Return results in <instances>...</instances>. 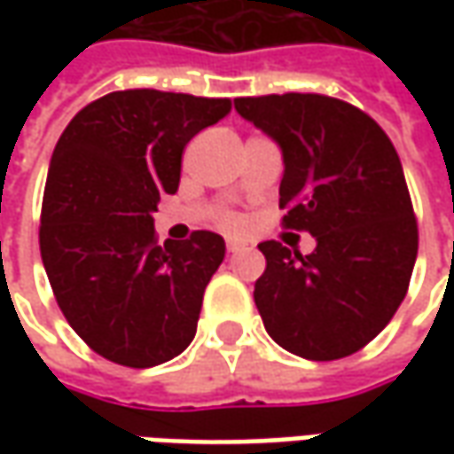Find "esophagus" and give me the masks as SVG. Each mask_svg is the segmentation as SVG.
Masks as SVG:
<instances>
[{
    "label": "esophagus",
    "instance_id": "esophagus-1",
    "mask_svg": "<svg viewBox=\"0 0 454 454\" xmlns=\"http://www.w3.org/2000/svg\"><path fill=\"white\" fill-rule=\"evenodd\" d=\"M239 250H245V242H239V239H227V253H239Z\"/></svg>",
    "mask_w": 454,
    "mask_h": 454
}]
</instances>
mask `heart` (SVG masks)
I'll use <instances>...</instances> for the list:
<instances>
[{"label":"heart","mask_w":454,"mask_h":454,"mask_svg":"<svg viewBox=\"0 0 454 454\" xmlns=\"http://www.w3.org/2000/svg\"><path fill=\"white\" fill-rule=\"evenodd\" d=\"M219 224H222V227H237V217L232 212H222V215H219Z\"/></svg>","instance_id":"1"}]
</instances>
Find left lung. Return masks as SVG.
<instances>
[{
    "instance_id": "8db88e82",
    "label": "left lung",
    "mask_w": 454,
    "mask_h": 454,
    "mask_svg": "<svg viewBox=\"0 0 454 454\" xmlns=\"http://www.w3.org/2000/svg\"><path fill=\"white\" fill-rule=\"evenodd\" d=\"M235 108L283 151V227L316 237L310 254L260 242L268 268L254 305L265 331L295 356H351L392 321L417 260L396 149L372 115L339 98H235Z\"/></svg>"
}]
</instances>
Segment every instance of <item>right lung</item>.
I'll list each match as a JSON object with an SVG mask.
<instances>
[{"label": "right lung", "mask_w": 454, "mask_h": 454, "mask_svg": "<svg viewBox=\"0 0 454 454\" xmlns=\"http://www.w3.org/2000/svg\"><path fill=\"white\" fill-rule=\"evenodd\" d=\"M230 108V98L115 90L88 103L52 151L40 217L44 272L73 331L114 364H164L197 333L224 239L197 230L159 245L153 212L179 189L186 144Z\"/></svg>", "instance_id": "1"}]
</instances>
